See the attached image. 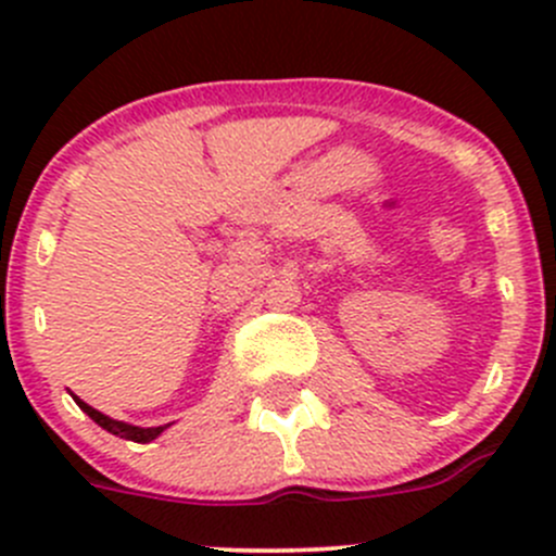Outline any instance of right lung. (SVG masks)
<instances>
[{"instance_id": "right-lung-1", "label": "right lung", "mask_w": 556, "mask_h": 556, "mask_svg": "<svg viewBox=\"0 0 556 556\" xmlns=\"http://www.w3.org/2000/svg\"><path fill=\"white\" fill-rule=\"evenodd\" d=\"M75 403L83 408V412L88 414V417L93 419V422L99 425V428H104L106 433L121 435V439H126V441H137V444H150V441L159 439V435L164 433L166 428H169V425H159V428H139V425L121 422V419H112V417H106V414L97 412V408L88 406V403L80 401V397H77V395H75Z\"/></svg>"}]
</instances>
